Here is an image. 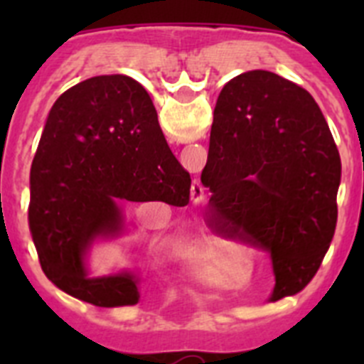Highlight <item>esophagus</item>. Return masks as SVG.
Segmentation results:
<instances>
[{"mask_svg": "<svg viewBox=\"0 0 364 364\" xmlns=\"http://www.w3.org/2000/svg\"><path fill=\"white\" fill-rule=\"evenodd\" d=\"M205 198L204 193V186H202L200 180H193L191 186V200L193 202H202Z\"/></svg>", "mask_w": 364, "mask_h": 364, "instance_id": "1", "label": "esophagus"}]
</instances>
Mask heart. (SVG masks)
I'll return each mask as SVG.
<instances>
[{
    "mask_svg": "<svg viewBox=\"0 0 364 364\" xmlns=\"http://www.w3.org/2000/svg\"><path fill=\"white\" fill-rule=\"evenodd\" d=\"M195 253H197V259H200L202 262H211L215 259V255H217L211 242H200L197 246V250H195Z\"/></svg>",
    "mask_w": 364,
    "mask_h": 364,
    "instance_id": "obj_1",
    "label": "heart"
}]
</instances>
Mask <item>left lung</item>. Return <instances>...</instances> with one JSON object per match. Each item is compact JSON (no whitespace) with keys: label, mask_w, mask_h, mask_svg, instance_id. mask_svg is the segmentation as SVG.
I'll list each match as a JSON object with an SVG mask.
<instances>
[{"label":"left lung","mask_w":364,"mask_h":364,"mask_svg":"<svg viewBox=\"0 0 364 364\" xmlns=\"http://www.w3.org/2000/svg\"><path fill=\"white\" fill-rule=\"evenodd\" d=\"M200 182L211 191V224L272 255V299L314 279L336 233L341 156L306 89L269 70L228 82Z\"/></svg>","instance_id":"8db88e82"}]
</instances>
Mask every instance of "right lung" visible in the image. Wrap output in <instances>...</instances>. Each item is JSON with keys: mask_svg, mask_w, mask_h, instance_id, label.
Returning <instances> with one entry per match:
<instances>
[{"mask_svg": "<svg viewBox=\"0 0 364 364\" xmlns=\"http://www.w3.org/2000/svg\"><path fill=\"white\" fill-rule=\"evenodd\" d=\"M191 176L171 153L149 95L124 74L95 76L54 102L31 167L28 228L54 286L95 306L136 304L131 273L87 277L96 239L124 230L125 202L188 205Z\"/></svg>", "mask_w": 364, "mask_h": 364, "instance_id": "obj_1", "label": "right lung"}]
</instances>
